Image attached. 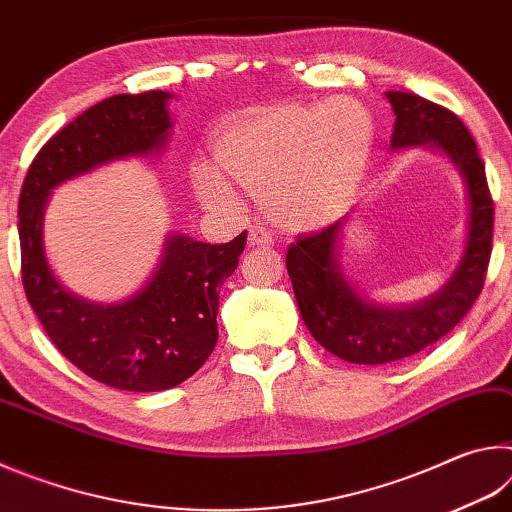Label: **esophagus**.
Listing matches in <instances>:
<instances>
[{
    "instance_id": "esophagus-1",
    "label": "esophagus",
    "mask_w": 512,
    "mask_h": 512,
    "mask_svg": "<svg viewBox=\"0 0 512 512\" xmlns=\"http://www.w3.org/2000/svg\"><path fill=\"white\" fill-rule=\"evenodd\" d=\"M248 244L250 246H259V248H268L273 244V237L268 235V232L262 228V225H253V228L248 230Z\"/></svg>"
}]
</instances>
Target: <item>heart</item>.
<instances>
[{
	"label": "heart",
	"mask_w": 512,
	"mask_h": 512,
	"mask_svg": "<svg viewBox=\"0 0 512 512\" xmlns=\"http://www.w3.org/2000/svg\"><path fill=\"white\" fill-rule=\"evenodd\" d=\"M372 137L370 112L348 97L327 103H289L246 112L216 131V171L262 198L271 219L287 230L334 221L357 194ZM194 189L205 203H221L228 185L198 169Z\"/></svg>",
	"instance_id": "obj_1"
}]
</instances>
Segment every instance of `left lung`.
<instances>
[{
  "label": "left lung",
  "instance_id": "8db88e82",
  "mask_svg": "<svg viewBox=\"0 0 512 512\" xmlns=\"http://www.w3.org/2000/svg\"><path fill=\"white\" fill-rule=\"evenodd\" d=\"M395 112L391 146L429 144L461 171L470 203L461 262L438 293L409 307H384L361 298L339 264L345 219L298 235L289 246L287 271L300 316L325 350L350 363H391L443 339L461 323L483 289L492 253L495 207L474 137L452 110L411 92H386Z\"/></svg>",
  "mask_w": 512,
  "mask_h": 512
}]
</instances>
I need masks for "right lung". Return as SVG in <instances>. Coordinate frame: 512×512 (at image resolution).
I'll return each mask as SVG.
<instances>
[{
	"instance_id": "right-lung-1",
	"label": "right lung",
	"mask_w": 512,
	"mask_h": 512,
	"mask_svg": "<svg viewBox=\"0 0 512 512\" xmlns=\"http://www.w3.org/2000/svg\"><path fill=\"white\" fill-rule=\"evenodd\" d=\"M169 92L115 94L58 131L24 178L17 230L22 284L51 343L85 375L119 391L178 386L210 357L221 284L235 273L246 230L228 244L171 235L151 280L124 302L97 305L56 280L42 244L51 189L112 160L160 151L169 137Z\"/></svg>"
}]
</instances>
